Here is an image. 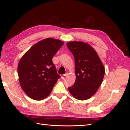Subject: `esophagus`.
<instances>
[{
	"label": "esophagus",
	"instance_id": "1",
	"mask_svg": "<svg viewBox=\"0 0 130 130\" xmlns=\"http://www.w3.org/2000/svg\"><path fill=\"white\" fill-rule=\"evenodd\" d=\"M67 75H68V74H64V75H62L61 76V79H64V78H65L66 76H67Z\"/></svg>",
	"mask_w": 130,
	"mask_h": 130
}]
</instances>
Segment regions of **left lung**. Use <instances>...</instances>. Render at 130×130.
<instances>
[{"label": "left lung", "instance_id": "8db88e82", "mask_svg": "<svg viewBox=\"0 0 130 130\" xmlns=\"http://www.w3.org/2000/svg\"><path fill=\"white\" fill-rule=\"evenodd\" d=\"M75 59L76 80L69 87L72 96L86 100L94 95L101 85L105 67L95 49L88 43L72 41L66 43Z\"/></svg>", "mask_w": 130, "mask_h": 130}]
</instances>
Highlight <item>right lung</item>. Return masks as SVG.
I'll return each instance as SVG.
<instances>
[{"label": "right lung", "mask_w": 130, "mask_h": 130, "mask_svg": "<svg viewBox=\"0 0 130 130\" xmlns=\"http://www.w3.org/2000/svg\"><path fill=\"white\" fill-rule=\"evenodd\" d=\"M64 43L54 38L43 39L31 46L20 59L18 65L19 83L29 98L39 101L50 94L60 77L52 58Z\"/></svg>", "instance_id": "add662e5"}]
</instances>
